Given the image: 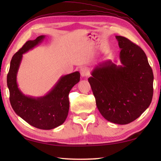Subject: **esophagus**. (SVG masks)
<instances>
[{
  "instance_id": "obj_1",
  "label": "esophagus",
  "mask_w": 161,
  "mask_h": 161,
  "mask_svg": "<svg viewBox=\"0 0 161 161\" xmlns=\"http://www.w3.org/2000/svg\"><path fill=\"white\" fill-rule=\"evenodd\" d=\"M80 73L81 77H87L89 75V72L87 68L86 67H82L80 69Z\"/></svg>"
}]
</instances>
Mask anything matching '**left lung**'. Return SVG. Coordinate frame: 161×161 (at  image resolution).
<instances>
[{"instance_id":"8db88e82","label":"left lung","mask_w":161,"mask_h":161,"mask_svg":"<svg viewBox=\"0 0 161 161\" xmlns=\"http://www.w3.org/2000/svg\"><path fill=\"white\" fill-rule=\"evenodd\" d=\"M116 38L121 64L104 62L92 71L88 81L103 118L124 125L138 118L151 104L153 74L142 49L126 37Z\"/></svg>"}]
</instances>
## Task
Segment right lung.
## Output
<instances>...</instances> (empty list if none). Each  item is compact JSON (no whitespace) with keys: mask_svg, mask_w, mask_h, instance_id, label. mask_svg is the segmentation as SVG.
I'll use <instances>...</instances> for the list:
<instances>
[{"mask_svg":"<svg viewBox=\"0 0 161 161\" xmlns=\"http://www.w3.org/2000/svg\"><path fill=\"white\" fill-rule=\"evenodd\" d=\"M45 38V35H40L34 40H28L13 55L7 76V85L10 104L15 114L32 126L50 130L60 126L66 120L69 108L68 96L72 87L80 81V74L77 71L62 76L44 96L34 97L21 92L17 83V75L23 54L36 47Z\"/></svg>","mask_w":161,"mask_h":161,"instance_id":"right-lung-1","label":"right lung"}]
</instances>
